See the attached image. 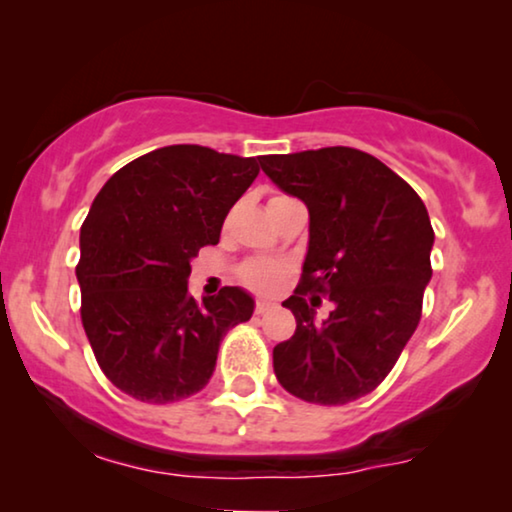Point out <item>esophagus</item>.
Listing matches in <instances>:
<instances>
[{"instance_id": "1", "label": "esophagus", "mask_w": 512, "mask_h": 512, "mask_svg": "<svg viewBox=\"0 0 512 512\" xmlns=\"http://www.w3.org/2000/svg\"><path fill=\"white\" fill-rule=\"evenodd\" d=\"M272 307H275V303H272V300H265V298L256 300V314L268 312V310H272Z\"/></svg>"}]
</instances>
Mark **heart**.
<instances>
[{
    "label": "heart",
    "mask_w": 512,
    "mask_h": 512,
    "mask_svg": "<svg viewBox=\"0 0 512 512\" xmlns=\"http://www.w3.org/2000/svg\"><path fill=\"white\" fill-rule=\"evenodd\" d=\"M242 282L254 291H272L277 289L279 279H282V268L270 261H251L240 270Z\"/></svg>",
    "instance_id": "1"
}]
</instances>
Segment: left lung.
<instances>
[{
	"label": "left lung",
	"mask_w": 512,
	"mask_h": 512,
	"mask_svg": "<svg viewBox=\"0 0 512 512\" xmlns=\"http://www.w3.org/2000/svg\"><path fill=\"white\" fill-rule=\"evenodd\" d=\"M272 184L303 200V279L284 300L296 333L272 349L289 394L345 405L380 384L422 317L433 228L424 202L382 160L349 146L258 158ZM319 295L334 312L316 319Z\"/></svg>",
	"instance_id": "left-lung-1"
}]
</instances>
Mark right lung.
Segmentation results:
<instances>
[{
  "label": "right lung",
  "instance_id": "right-lung-1",
  "mask_svg": "<svg viewBox=\"0 0 512 512\" xmlns=\"http://www.w3.org/2000/svg\"><path fill=\"white\" fill-rule=\"evenodd\" d=\"M258 172L256 158L174 144L132 160L97 193L76 265L81 321L123 394L144 403L198 394L223 335L251 319L254 298L240 286L198 303L188 275Z\"/></svg>",
  "mask_w": 512,
  "mask_h": 512
}]
</instances>
